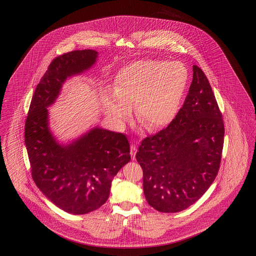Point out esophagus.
I'll return each mask as SVG.
<instances>
[{
    "mask_svg": "<svg viewBox=\"0 0 256 256\" xmlns=\"http://www.w3.org/2000/svg\"><path fill=\"white\" fill-rule=\"evenodd\" d=\"M136 152H137V148L135 144H132L130 146V156H132V158H135V154H136Z\"/></svg>",
    "mask_w": 256,
    "mask_h": 256,
    "instance_id": "obj_1",
    "label": "esophagus"
}]
</instances>
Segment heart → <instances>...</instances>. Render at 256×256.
<instances>
[{
  "mask_svg": "<svg viewBox=\"0 0 256 256\" xmlns=\"http://www.w3.org/2000/svg\"><path fill=\"white\" fill-rule=\"evenodd\" d=\"M187 82L188 71L180 62L134 61L115 76L114 96L104 97V108L110 118L122 124L134 106L137 121L154 132L174 120Z\"/></svg>",
  "mask_w": 256,
  "mask_h": 256,
  "instance_id": "obj_1",
  "label": "heart"
}]
</instances>
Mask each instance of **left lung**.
<instances>
[{"label":"left lung","instance_id":"obj_1","mask_svg":"<svg viewBox=\"0 0 256 256\" xmlns=\"http://www.w3.org/2000/svg\"><path fill=\"white\" fill-rule=\"evenodd\" d=\"M222 116L206 74L194 65L182 108L167 128L143 139L136 154L150 206L165 213L180 212L206 192L222 159Z\"/></svg>","mask_w":256,"mask_h":256}]
</instances>
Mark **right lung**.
Returning a JSON list of instances; mask_svg holds the SVG:
<instances>
[{"label":"right lung","mask_w":256,"mask_h":256,"mask_svg":"<svg viewBox=\"0 0 256 256\" xmlns=\"http://www.w3.org/2000/svg\"><path fill=\"white\" fill-rule=\"evenodd\" d=\"M97 56L94 50H82L52 60L37 84L26 120L24 144L34 182L52 204L74 215L102 206L113 178L130 161L124 134L96 128L63 146L50 132L47 108L66 78L90 68Z\"/></svg>","instance_id":"obj_1"}]
</instances>
